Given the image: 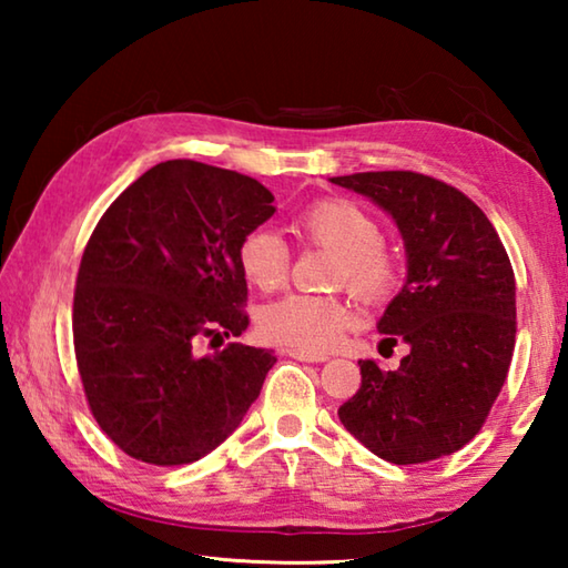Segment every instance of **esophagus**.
Masks as SVG:
<instances>
[{"mask_svg":"<svg viewBox=\"0 0 568 568\" xmlns=\"http://www.w3.org/2000/svg\"><path fill=\"white\" fill-rule=\"evenodd\" d=\"M287 355L295 361H305V363H325L328 361V355L325 353H307V351H297V348H291L287 351Z\"/></svg>","mask_w":568,"mask_h":568,"instance_id":"esophagus-1","label":"esophagus"}]
</instances>
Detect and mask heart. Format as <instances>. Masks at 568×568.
Listing matches in <instances>:
<instances>
[{
	"label": "heart",
	"instance_id": "heart-1",
	"mask_svg": "<svg viewBox=\"0 0 568 568\" xmlns=\"http://www.w3.org/2000/svg\"><path fill=\"white\" fill-rule=\"evenodd\" d=\"M295 233L305 243L338 253L333 283L345 285L363 303L381 305L396 295L400 263L383 245V227L368 210L348 197H323L295 217ZM237 267L250 287L273 293L291 271L285 245L267 230H253L237 243ZM355 313L341 295L293 293L263 307L261 331L267 341L297 351L321 353L333 348L351 328Z\"/></svg>",
	"mask_w": 568,
	"mask_h": 568
}]
</instances>
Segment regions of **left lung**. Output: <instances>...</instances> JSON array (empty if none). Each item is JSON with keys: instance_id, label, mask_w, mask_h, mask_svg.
<instances>
[{"instance_id": "left-lung-1", "label": "left lung", "mask_w": 568, "mask_h": 568, "mask_svg": "<svg viewBox=\"0 0 568 568\" xmlns=\"http://www.w3.org/2000/svg\"><path fill=\"white\" fill-rule=\"evenodd\" d=\"M393 215L408 277L378 331L410 353L398 371L361 361L341 423L390 464L456 454L484 426L516 343V281L491 220L454 185L410 170L333 178Z\"/></svg>"}]
</instances>
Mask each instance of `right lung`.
<instances>
[{
    "label": "right lung",
    "mask_w": 568,
    "mask_h": 568,
    "mask_svg": "<svg viewBox=\"0 0 568 568\" xmlns=\"http://www.w3.org/2000/svg\"><path fill=\"white\" fill-rule=\"evenodd\" d=\"M273 213L261 182L195 160L160 162L104 210L77 273L72 335L92 416L128 456L192 464L261 396L271 351L195 345L250 325L235 253Z\"/></svg>",
    "instance_id": "1"
}]
</instances>
